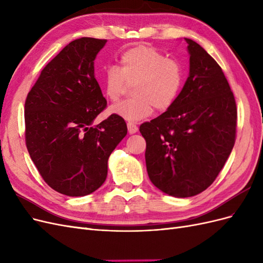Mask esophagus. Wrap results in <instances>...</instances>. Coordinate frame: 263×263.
Segmentation results:
<instances>
[{
	"label": "esophagus",
	"instance_id": "obj_1",
	"mask_svg": "<svg viewBox=\"0 0 263 263\" xmlns=\"http://www.w3.org/2000/svg\"><path fill=\"white\" fill-rule=\"evenodd\" d=\"M127 128L129 134H136L138 132V126L134 123H127Z\"/></svg>",
	"mask_w": 263,
	"mask_h": 263
}]
</instances>
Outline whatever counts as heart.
Listing matches in <instances>:
<instances>
[{"label": "heart", "instance_id": "heart-1", "mask_svg": "<svg viewBox=\"0 0 263 263\" xmlns=\"http://www.w3.org/2000/svg\"><path fill=\"white\" fill-rule=\"evenodd\" d=\"M133 83L135 97L113 106L110 113L138 122L149 117L153 107L166 110L174 104L182 89L183 70L178 61L166 59L153 47L135 46L119 55V67H108L101 78L103 92L113 103Z\"/></svg>", "mask_w": 263, "mask_h": 263}]
</instances>
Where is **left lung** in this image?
<instances>
[{
	"label": "left lung",
	"mask_w": 263,
	"mask_h": 263,
	"mask_svg": "<svg viewBox=\"0 0 263 263\" xmlns=\"http://www.w3.org/2000/svg\"><path fill=\"white\" fill-rule=\"evenodd\" d=\"M190 73L174 104L141 124L150 181L163 193L190 197L217 178L236 138L234 94L218 63L192 39L184 38Z\"/></svg>",
	"instance_id": "8db88e82"
}]
</instances>
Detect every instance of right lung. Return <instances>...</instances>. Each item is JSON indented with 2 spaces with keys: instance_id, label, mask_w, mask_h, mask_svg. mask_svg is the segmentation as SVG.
Instances as JSON below:
<instances>
[{
  "instance_id": "1",
  "label": "right lung",
  "mask_w": 263,
  "mask_h": 263,
  "mask_svg": "<svg viewBox=\"0 0 263 263\" xmlns=\"http://www.w3.org/2000/svg\"><path fill=\"white\" fill-rule=\"evenodd\" d=\"M105 39L82 37L47 65L25 102V140L31 160L51 189L68 196L97 191L107 177L110 154L127 134L112 114L93 126L106 107L94 76Z\"/></svg>"
}]
</instances>
